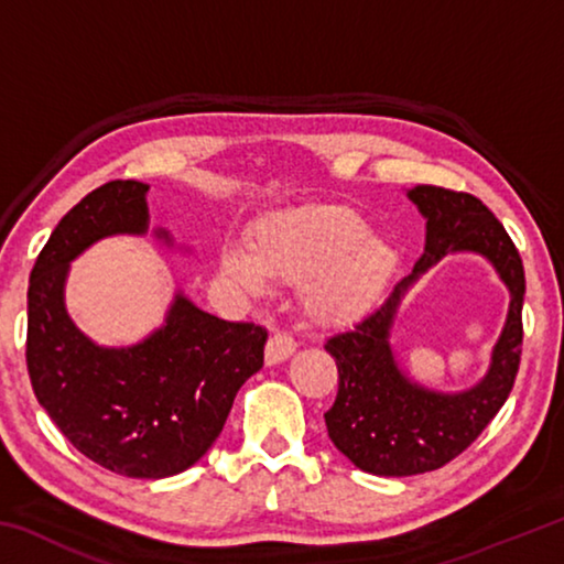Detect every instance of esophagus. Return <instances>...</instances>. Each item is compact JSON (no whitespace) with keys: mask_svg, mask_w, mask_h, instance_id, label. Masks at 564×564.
Wrapping results in <instances>:
<instances>
[{"mask_svg":"<svg viewBox=\"0 0 564 564\" xmlns=\"http://www.w3.org/2000/svg\"><path fill=\"white\" fill-rule=\"evenodd\" d=\"M295 348H299V343H295L289 333H273L265 343V362L269 366H275V362H283L285 358H291Z\"/></svg>","mask_w":564,"mask_h":564,"instance_id":"1","label":"esophagus"}]
</instances>
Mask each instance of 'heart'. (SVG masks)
<instances>
[{"instance_id": "b5f03b06", "label": "heart", "mask_w": 564, "mask_h": 564, "mask_svg": "<svg viewBox=\"0 0 564 564\" xmlns=\"http://www.w3.org/2000/svg\"><path fill=\"white\" fill-rule=\"evenodd\" d=\"M251 256L226 246L221 271L251 293L265 291V275L301 281V303L321 323H352L366 316L393 279L398 253L368 231L348 206H295L259 218L248 231Z\"/></svg>"}]
</instances>
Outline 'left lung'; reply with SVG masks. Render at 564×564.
Wrapping results in <instances>:
<instances>
[{"label": "left lung", "mask_w": 564, "mask_h": 564, "mask_svg": "<svg viewBox=\"0 0 564 564\" xmlns=\"http://www.w3.org/2000/svg\"><path fill=\"white\" fill-rule=\"evenodd\" d=\"M408 196L427 218L425 251L413 273L373 313L326 340L338 366V395L326 413L328 437L360 470L386 477L431 473L467 451L508 400L522 352L524 269L502 224L465 191L420 184ZM451 250L485 254L509 285L511 311L489 376L463 394H437L397 368L387 338L406 285Z\"/></svg>", "instance_id": "8db88e82"}]
</instances>
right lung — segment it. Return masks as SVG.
I'll use <instances>...</instances> for the list:
<instances>
[{
    "mask_svg": "<svg viewBox=\"0 0 564 564\" xmlns=\"http://www.w3.org/2000/svg\"><path fill=\"white\" fill-rule=\"evenodd\" d=\"M147 191L109 181L54 228L30 275L26 370L76 451L117 475L159 480L184 473L221 435L238 388L263 368L269 330L216 318L184 293L164 326L131 348H101L74 326L64 308L69 263L104 236L147 234Z\"/></svg>",
    "mask_w": 564,
    "mask_h": 564,
    "instance_id": "right-lung-1",
    "label": "right lung"
}]
</instances>
